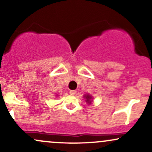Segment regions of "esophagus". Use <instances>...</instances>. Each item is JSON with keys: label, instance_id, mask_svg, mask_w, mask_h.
<instances>
[{"label": "esophagus", "instance_id": "1", "mask_svg": "<svg viewBox=\"0 0 152 152\" xmlns=\"http://www.w3.org/2000/svg\"><path fill=\"white\" fill-rule=\"evenodd\" d=\"M69 94H71V95H76V90H71L70 91H69Z\"/></svg>", "mask_w": 152, "mask_h": 152}]
</instances>
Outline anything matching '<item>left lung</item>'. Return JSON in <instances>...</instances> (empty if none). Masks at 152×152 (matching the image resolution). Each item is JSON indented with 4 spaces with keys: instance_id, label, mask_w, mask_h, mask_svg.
I'll list each match as a JSON object with an SVG mask.
<instances>
[{
    "instance_id": "obj_1",
    "label": "left lung",
    "mask_w": 152,
    "mask_h": 152,
    "mask_svg": "<svg viewBox=\"0 0 152 152\" xmlns=\"http://www.w3.org/2000/svg\"><path fill=\"white\" fill-rule=\"evenodd\" d=\"M84 97L85 98H86V102H88V103H91V97L89 95H86V96H84Z\"/></svg>"
}]
</instances>
